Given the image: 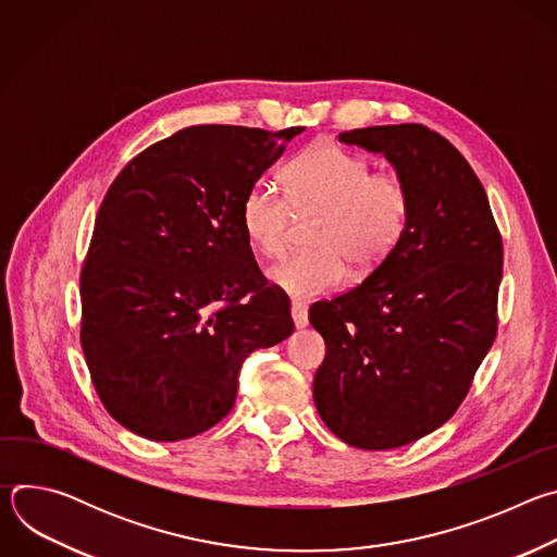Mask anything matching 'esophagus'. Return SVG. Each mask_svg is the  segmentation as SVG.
Segmentation results:
<instances>
[{"instance_id":"obj_1","label":"esophagus","mask_w":557,"mask_h":557,"mask_svg":"<svg viewBox=\"0 0 557 557\" xmlns=\"http://www.w3.org/2000/svg\"><path fill=\"white\" fill-rule=\"evenodd\" d=\"M290 314H293V324H295V329H306L308 326V308H306V304H301V301H293L290 304Z\"/></svg>"}]
</instances>
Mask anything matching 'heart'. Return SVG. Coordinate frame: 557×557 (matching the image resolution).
I'll return each instance as SVG.
<instances>
[{"instance_id": "obj_1", "label": "heart", "mask_w": 557, "mask_h": 557, "mask_svg": "<svg viewBox=\"0 0 557 557\" xmlns=\"http://www.w3.org/2000/svg\"><path fill=\"white\" fill-rule=\"evenodd\" d=\"M295 211H322L312 231L317 249L284 258L269 269V280L308 299L337 290L348 280V262L372 271L387 260L410 224L412 191L399 174L370 172L366 158L317 145L288 163L286 189L260 178L245 194L243 228L262 256L286 251Z\"/></svg>"}]
</instances>
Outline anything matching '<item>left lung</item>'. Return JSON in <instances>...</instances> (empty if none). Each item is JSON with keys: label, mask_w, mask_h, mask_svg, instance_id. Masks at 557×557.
I'll list each match as a JSON object with an SVG mask.
<instances>
[{"label": "left lung", "mask_w": 557, "mask_h": 557, "mask_svg": "<svg viewBox=\"0 0 557 557\" xmlns=\"http://www.w3.org/2000/svg\"><path fill=\"white\" fill-rule=\"evenodd\" d=\"M383 153L412 191L401 243L355 288L310 306L326 342L312 396L357 449L408 445L451 419L498 331L503 237L462 153L419 123L339 134Z\"/></svg>", "instance_id": "left-lung-1"}]
</instances>
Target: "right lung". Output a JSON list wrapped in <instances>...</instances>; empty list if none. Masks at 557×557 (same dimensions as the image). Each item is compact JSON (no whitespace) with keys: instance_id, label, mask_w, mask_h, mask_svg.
<instances>
[{"instance_id":"add662e5","label":"right lung","mask_w":557,"mask_h":557,"mask_svg":"<svg viewBox=\"0 0 557 557\" xmlns=\"http://www.w3.org/2000/svg\"><path fill=\"white\" fill-rule=\"evenodd\" d=\"M301 132L185 127L110 185L82 269V348L101 404L129 432L183 441L213 428L243 361L293 333L240 211Z\"/></svg>"}]
</instances>
